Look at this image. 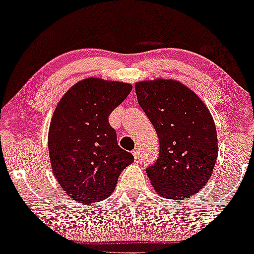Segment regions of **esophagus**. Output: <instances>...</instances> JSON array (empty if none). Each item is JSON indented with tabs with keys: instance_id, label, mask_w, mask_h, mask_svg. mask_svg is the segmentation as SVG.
Segmentation results:
<instances>
[{
	"instance_id": "esophagus-1",
	"label": "esophagus",
	"mask_w": 254,
	"mask_h": 254,
	"mask_svg": "<svg viewBox=\"0 0 254 254\" xmlns=\"http://www.w3.org/2000/svg\"><path fill=\"white\" fill-rule=\"evenodd\" d=\"M132 153H133V156H134V158L136 159V161H138V159L140 158V152H139V150H138V149L133 150V151H132Z\"/></svg>"
}]
</instances>
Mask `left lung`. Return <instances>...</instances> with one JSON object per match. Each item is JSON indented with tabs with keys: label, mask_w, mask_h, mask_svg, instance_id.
Listing matches in <instances>:
<instances>
[{
	"label": "left lung",
	"mask_w": 254,
	"mask_h": 254,
	"mask_svg": "<svg viewBox=\"0 0 254 254\" xmlns=\"http://www.w3.org/2000/svg\"><path fill=\"white\" fill-rule=\"evenodd\" d=\"M135 93L159 139V157L146 169L151 184L163 198H190L206 185L217 159L211 114L192 90L172 79L139 81Z\"/></svg>",
	"instance_id": "left-lung-1"
}]
</instances>
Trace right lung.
Listing matches in <instances>:
<instances>
[{"label": "right lung", "instance_id": "obj_1", "mask_svg": "<svg viewBox=\"0 0 254 254\" xmlns=\"http://www.w3.org/2000/svg\"><path fill=\"white\" fill-rule=\"evenodd\" d=\"M132 85L87 78L59 102L49 127L48 147L54 175L73 200L95 204L112 194L122 170L134 161L119 146L109 115Z\"/></svg>", "mask_w": 254, "mask_h": 254}]
</instances>
